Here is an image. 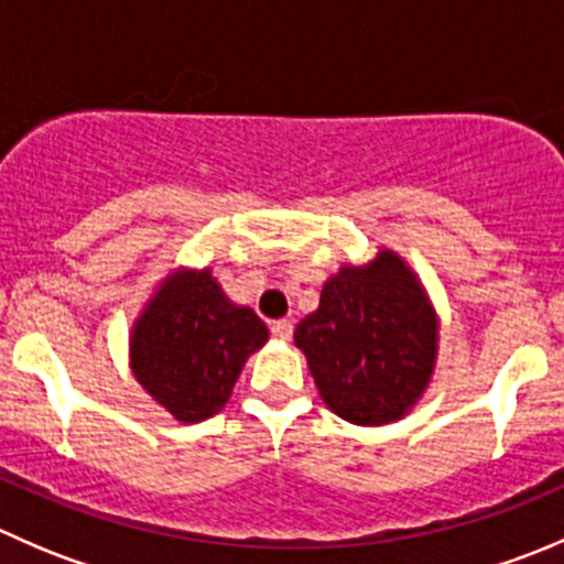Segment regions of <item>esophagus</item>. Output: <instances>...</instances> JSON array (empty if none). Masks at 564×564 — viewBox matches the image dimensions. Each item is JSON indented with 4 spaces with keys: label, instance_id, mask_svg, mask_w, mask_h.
I'll list each match as a JSON object with an SVG mask.
<instances>
[{
    "label": "esophagus",
    "instance_id": "obj_1",
    "mask_svg": "<svg viewBox=\"0 0 564 564\" xmlns=\"http://www.w3.org/2000/svg\"><path fill=\"white\" fill-rule=\"evenodd\" d=\"M294 333V324L289 322V318H281V322H272V335H275L278 340H289Z\"/></svg>",
    "mask_w": 564,
    "mask_h": 564
}]
</instances>
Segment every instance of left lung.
<instances>
[{"label":"left lung","instance_id":"left-lung-1","mask_svg":"<svg viewBox=\"0 0 564 564\" xmlns=\"http://www.w3.org/2000/svg\"><path fill=\"white\" fill-rule=\"evenodd\" d=\"M318 395L355 425H388L431 382L440 318L406 261L382 248L377 259L344 264L318 308L294 329Z\"/></svg>","mask_w":564,"mask_h":564}]
</instances>
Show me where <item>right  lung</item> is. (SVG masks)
<instances>
[{"instance_id":"right-lung-1","label":"right lung","mask_w":564,"mask_h":564,"mask_svg":"<svg viewBox=\"0 0 564 564\" xmlns=\"http://www.w3.org/2000/svg\"><path fill=\"white\" fill-rule=\"evenodd\" d=\"M267 338V324L248 305L231 303L209 267L174 270L135 318L130 368L180 423H202L224 409Z\"/></svg>"}]
</instances>
